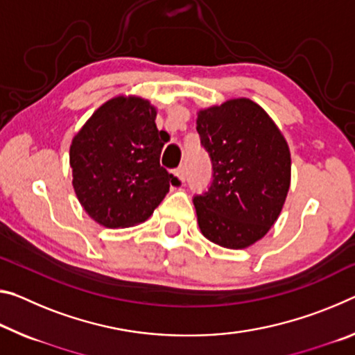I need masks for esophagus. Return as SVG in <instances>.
<instances>
[{"mask_svg":"<svg viewBox=\"0 0 355 355\" xmlns=\"http://www.w3.org/2000/svg\"><path fill=\"white\" fill-rule=\"evenodd\" d=\"M173 175L177 177V180L180 183H184V180H187V177H184V167H178L175 172H173Z\"/></svg>","mask_w":355,"mask_h":355,"instance_id":"34e87169","label":"esophagus"}]
</instances>
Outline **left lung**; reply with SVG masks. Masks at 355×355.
Returning a JSON list of instances; mask_svg holds the SVG:
<instances>
[{
  "mask_svg": "<svg viewBox=\"0 0 355 355\" xmlns=\"http://www.w3.org/2000/svg\"><path fill=\"white\" fill-rule=\"evenodd\" d=\"M196 123L213 167L210 188L194 198L200 232L223 248H248L283 210L291 187L288 142L246 98L199 110Z\"/></svg>",
  "mask_w": 355,
  "mask_h": 355,
  "instance_id": "8db88e82",
  "label": "left lung"
}]
</instances>
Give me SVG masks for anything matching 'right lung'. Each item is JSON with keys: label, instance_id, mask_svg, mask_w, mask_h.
Segmentation results:
<instances>
[{"label": "right lung", "instance_id": "add662e5", "mask_svg": "<svg viewBox=\"0 0 355 355\" xmlns=\"http://www.w3.org/2000/svg\"><path fill=\"white\" fill-rule=\"evenodd\" d=\"M156 109L139 96L107 101L82 126L69 150L72 187L89 218L109 229L153 215L177 177L159 164Z\"/></svg>", "mask_w": 355, "mask_h": 355}]
</instances>
